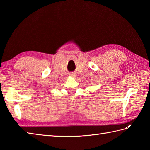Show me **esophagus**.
<instances>
[{"instance_id": "1", "label": "esophagus", "mask_w": 150, "mask_h": 150, "mask_svg": "<svg viewBox=\"0 0 150 150\" xmlns=\"http://www.w3.org/2000/svg\"><path fill=\"white\" fill-rule=\"evenodd\" d=\"M69 75L70 76H75V74L74 73H69Z\"/></svg>"}]
</instances>
